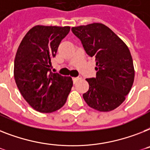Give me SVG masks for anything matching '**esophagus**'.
<instances>
[{
    "label": "esophagus",
    "mask_w": 150,
    "mask_h": 150,
    "mask_svg": "<svg viewBox=\"0 0 150 150\" xmlns=\"http://www.w3.org/2000/svg\"><path fill=\"white\" fill-rule=\"evenodd\" d=\"M81 79V76H78V77H75V78H73L72 79V80H73V82H74V83H75V82H76V81H78V80H79V79Z\"/></svg>",
    "instance_id": "1"
}]
</instances>
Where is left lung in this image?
Wrapping results in <instances>:
<instances>
[{"label":"left lung","instance_id":"1","mask_svg":"<svg viewBox=\"0 0 150 150\" xmlns=\"http://www.w3.org/2000/svg\"><path fill=\"white\" fill-rule=\"evenodd\" d=\"M84 49L96 61V78L87 79L89 89L83 94L88 105L100 112L116 109L126 99L134 81L133 62L126 45L100 23L73 27Z\"/></svg>","mask_w":150,"mask_h":150}]
</instances>
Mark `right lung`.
Instances as JSON below:
<instances>
[{
  "label": "right lung",
  "mask_w": 150,
  "mask_h": 150,
  "mask_svg": "<svg viewBox=\"0 0 150 150\" xmlns=\"http://www.w3.org/2000/svg\"><path fill=\"white\" fill-rule=\"evenodd\" d=\"M70 27H33L21 42L14 59L16 85L33 109L44 113L58 110L66 103L73 86L71 77L51 71L62 40Z\"/></svg>",
  "instance_id": "right-lung-1"
}]
</instances>
